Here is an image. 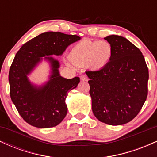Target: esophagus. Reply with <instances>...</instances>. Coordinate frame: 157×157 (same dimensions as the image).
<instances>
[{
	"mask_svg": "<svg viewBox=\"0 0 157 157\" xmlns=\"http://www.w3.org/2000/svg\"><path fill=\"white\" fill-rule=\"evenodd\" d=\"M80 80H82V81H88V80H89V78H88V77L86 76V75H81Z\"/></svg>",
	"mask_w": 157,
	"mask_h": 157,
	"instance_id": "1",
	"label": "esophagus"
}]
</instances>
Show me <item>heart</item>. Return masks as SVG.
Wrapping results in <instances>:
<instances>
[{
    "label": "heart",
    "mask_w": 157,
    "mask_h": 157,
    "mask_svg": "<svg viewBox=\"0 0 157 157\" xmlns=\"http://www.w3.org/2000/svg\"><path fill=\"white\" fill-rule=\"evenodd\" d=\"M112 55V47L108 41H92L86 39L75 45L69 55V60L76 66L89 65L100 69L109 63Z\"/></svg>",
    "instance_id": "obj_1"
}]
</instances>
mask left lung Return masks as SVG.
Returning <instances> with one entry per match:
<instances>
[{"mask_svg":"<svg viewBox=\"0 0 157 157\" xmlns=\"http://www.w3.org/2000/svg\"><path fill=\"white\" fill-rule=\"evenodd\" d=\"M104 39L112 47L111 60L100 69L86 71L92 111L103 123L124 125L146 100L148 68L141 51L125 37L112 35Z\"/></svg>","mask_w":157,"mask_h":157,"instance_id":"8db88e82","label":"left lung"}]
</instances>
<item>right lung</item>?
Instances as JSON below:
<instances>
[{"label": "right lung", "mask_w": 157, "mask_h": 157, "mask_svg": "<svg viewBox=\"0 0 157 157\" xmlns=\"http://www.w3.org/2000/svg\"><path fill=\"white\" fill-rule=\"evenodd\" d=\"M80 39L59 32H44L23 44L16 54L9 73L10 97L29 125L40 128L55 127L67 114L68 92L77 87L80 77L61 76L60 62L52 55L61 56L68 46ZM43 60L50 65V75L48 81L37 85L28 76Z\"/></svg>", "instance_id": "1"}]
</instances>
